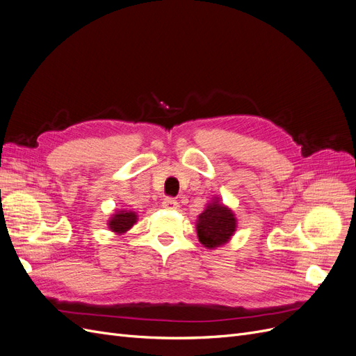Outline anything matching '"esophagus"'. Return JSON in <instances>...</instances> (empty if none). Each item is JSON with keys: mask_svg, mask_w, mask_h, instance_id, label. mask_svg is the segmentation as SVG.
I'll use <instances>...</instances> for the list:
<instances>
[{"mask_svg": "<svg viewBox=\"0 0 356 356\" xmlns=\"http://www.w3.org/2000/svg\"><path fill=\"white\" fill-rule=\"evenodd\" d=\"M161 207L166 209H177L178 208V202L174 197H166L161 202Z\"/></svg>", "mask_w": 356, "mask_h": 356, "instance_id": "1", "label": "esophagus"}]
</instances>
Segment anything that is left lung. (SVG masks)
I'll return each instance as SVG.
<instances>
[{
  "mask_svg": "<svg viewBox=\"0 0 356 356\" xmlns=\"http://www.w3.org/2000/svg\"><path fill=\"white\" fill-rule=\"evenodd\" d=\"M196 229L200 243L207 248H215L232 238L236 230V218L229 208L217 200L199 215Z\"/></svg>",
  "mask_w": 356,
  "mask_h": 356,
  "instance_id": "8db88e82",
  "label": "left lung"
}]
</instances>
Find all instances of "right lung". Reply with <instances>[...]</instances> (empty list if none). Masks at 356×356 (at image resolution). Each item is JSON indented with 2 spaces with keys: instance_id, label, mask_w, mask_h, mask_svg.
I'll list each match as a JSON object with an SVG mask.
<instances>
[{
  "instance_id": "right-lung-1",
  "label": "right lung",
  "mask_w": 356,
  "mask_h": 356,
  "mask_svg": "<svg viewBox=\"0 0 356 356\" xmlns=\"http://www.w3.org/2000/svg\"><path fill=\"white\" fill-rule=\"evenodd\" d=\"M135 222H136L135 212L120 211V212H117L114 217L110 220L108 225H110L111 232L124 233V232H127L129 229H131Z\"/></svg>"
}]
</instances>
